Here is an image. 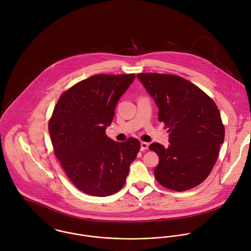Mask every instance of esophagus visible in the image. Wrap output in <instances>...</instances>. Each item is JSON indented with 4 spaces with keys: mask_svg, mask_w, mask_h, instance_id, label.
<instances>
[{
    "mask_svg": "<svg viewBox=\"0 0 251 251\" xmlns=\"http://www.w3.org/2000/svg\"><path fill=\"white\" fill-rule=\"evenodd\" d=\"M149 145L150 144L147 142H141V151H146L149 149Z\"/></svg>",
    "mask_w": 251,
    "mask_h": 251,
    "instance_id": "obj_1",
    "label": "esophagus"
}]
</instances>
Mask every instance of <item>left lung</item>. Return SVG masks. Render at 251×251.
Segmentation results:
<instances>
[{
	"instance_id": "8db88e82",
	"label": "left lung",
	"mask_w": 251,
	"mask_h": 251,
	"mask_svg": "<svg viewBox=\"0 0 251 251\" xmlns=\"http://www.w3.org/2000/svg\"><path fill=\"white\" fill-rule=\"evenodd\" d=\"M158 107L170 145L149 149L158 155L154 177L164 187L184 191L208 178L224 141L225 129L215 101L190 81L173 74L138 73Z\"/></svg>"
}]
</instances>
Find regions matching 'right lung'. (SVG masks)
Listing matches in <instances>:
<instances>
[{"label": "right lung", "mask_w": 251, "mask_h": 251, "mask_svg": "<svg viewBox=\"0 0 251 251\" xmlns=\"http://www.w3.org/2000/svg\"><path fill=\"white\" fill-rule=\"evenodd\" d=\"M134 78V73L91 76L65 91L53 110L48 129L55 155L86 194L105 197L118 192L140 150L136 138L117 142L105 133L119 99Z\"/></svg>", "instance_id": "right-lung-1"}]
</instances>
